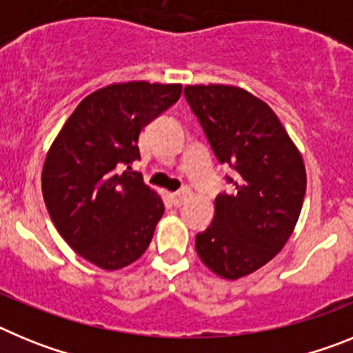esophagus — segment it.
<instances>
[{
  "label": "esophagus",
  "instance_id": "obj_1",
  "mask_svg": "<svg viewBox=\"0 0 353 353\" xmlns=\"http://www.w3.org/2000/svg\"><path fill=\"white\" fill-rule=\"evenodd\" d=\"M187 196H189V191H179V192H171L170 194V199H171V203L174 205V207H180V205L183 203L187 199Z\"/></svg>",
  "mask_w": 353,
  "mask_h": 353
}]
</instances>
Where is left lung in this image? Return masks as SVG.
<instances>
[{
    "mask_svg": "<svg viewBox=\"0 0 353 353\" xmlns=\"http://www.w3.org/2000/svg\"><path fill=\"white\" fill-rule=\"evenodd\" d=\"M192 113L221 164L236 171L232 194L215 198L214 221L196 251L223 279L256 272L285 248L305 194L302 155L272 109L230 84H189Z\"/></svg>",
    "mask_w": 353,
    "mask_h": 353,
    "instance_id": "obj_1",
    "label": "left lung"
}]
</instances>
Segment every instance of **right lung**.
Wrapping results in <instances>:
<instances>
[{"instance_id":"add662e5","label":"right lung","mask_w":353,"mask_h":353,"mask_svg":"<svg viewBox=\"0 0 353 353\" xmlns=\"http://www.w3.org/2000/svg\"><path fill=\"white\" fill-rule=\"evenodd\" d=\"M182 84H109L79 102L52 141L42 194L56 230L104 270L141 258L164 214L161 196L130 170L143 127L180 99ZM127 165L121 174L117 168Z\"/></svg>"}]
</instances>
